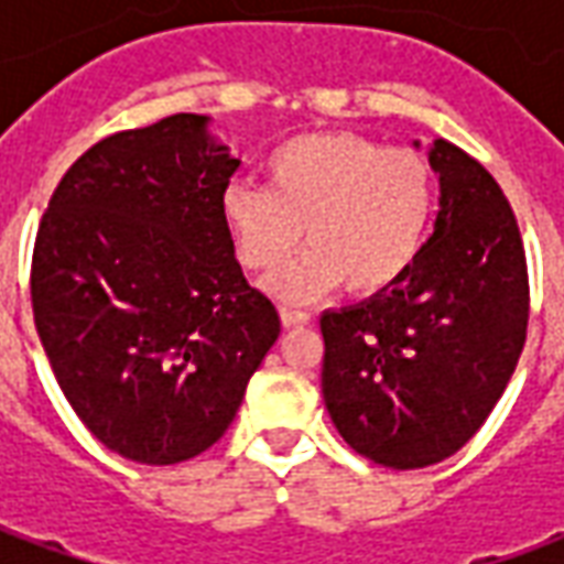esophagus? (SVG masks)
<instances>
[{
	"mask_svg": "<svg viewBox=\"0 0 564 564\" xmlns=\"http://www.w3.org/2000/svg\"><path fill=\"white\" fill-rule=\"evenodd\" d=\"M311 314L302 311V307H293V305H281V323L290 329V326H305Z\"/></svg>",
	"mask_w": 564,
	"mask_h": 564,
	"instance_id": "obj_1",
	"label": "esophagus"
}]
</instances>
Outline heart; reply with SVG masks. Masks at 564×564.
I'll return each instance as SVG.
<instances>
[{"mask_svg": "<svg viewBox=\"0 0 564 564\" xmlns=\"http://www.w3.org/2000/svg\"><path fill=\"white\" fill-rule=\"evenodd\" d=\"M269 186L232 181L220 217L235 257L250 271L281 269L271 293L307 302L344 281L347 293L390 290L420 257L435 210L429 162L408 148H383L347 132H311L274 150Z\"/></svg>", "mask_w": 564, "mask_h": 564, "instance_id": "b5f03b06", "label": "heart"}]
</instances>
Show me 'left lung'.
<instances>
[{"label":"left lung","instance_id":"8db88e82","mask_svg":"<svg viewBox=\"0 0 564 564\" xmlns=\"http://www.w3.org/2000/svg\"><path fill=\"white\" fill-rule=\"evenodd\" d=\"M435 232L402 281L326 311L323 399L350 447L425 468L465 447L508 387L529 326L520 226L496 177L435 139Z\"/></svg>","mask_w":564,"mask_h":564}]
</instances>
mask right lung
I'll return each instance as SVG.
<instances>
[{"label": "right lung", "instance_id": "right-lung-1", "mask_svg": "<svg viewBox=\"0 0 564 564\" xmlns=\"http://www.w3.org/2000/svg\"><path fill=\"white\" fill-rule=\"evenodd\" d=\"M241 162L205 115L93 144L47 202L32 314L59 390L123 459L174 465L217 444L281 335L220 217Z\"/></svg>", "mask_w": 564, "mask_h": 564}]
</instances>
